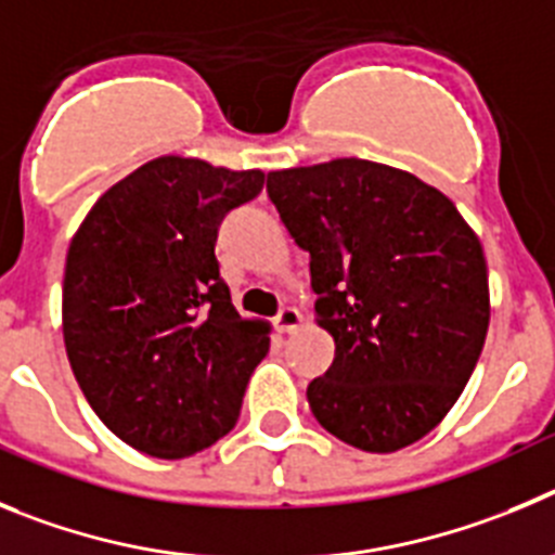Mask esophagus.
Here are the masks:
<instances>
[{"label":"esophagus","mask_w":555,"mask_h":555,"mask_svg":"<svg viewBox=\"0 0 555 555\" xmlns=\"http://www.w3.org/2000/svg\"><path fill=\"white\" fill-rule=\"evenodd\" d=\"M273 323H276L279 332L289 334V332H296V328L301 326L304 314L298 312L296 307H284V309H279V314H276V318H273Z\"/></svg>","instance_id":"esophagus-1"}]
</instances>
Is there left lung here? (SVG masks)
<instances>
[{
	"label": "left lung",
	"mask_w": 555,
	"mask_h": 555,
	"mask_svg": "<svg viewBox=\"0 0 555 555\" xmlns=\"http://www.w3.org/2000/svg\"><path fill=\"white\" fill-rule=\"evenodd\" d=\"M268 196L309 251L334 362L307 387L328 434L392 453L442 423L489 326L487 259L446 193L401 168L343 157L268 173Z\"/></svg>",
	"instance_id": "left-lung-1"
}]
</instances>
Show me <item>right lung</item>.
I'll return each instance as SVG.
<instances>
[{"label": "right lung", "instance_id": "add662e5", "mask_svg": "<svg viewBox=\"0 0 555 555\" xmlns=\"http://www.w3.org/2000/svg\"><path fill=\"white\" fill-rule=\"evenodd\" d=\"M266 173L149 159L91 207L63 276V339L82 396L134 451L184 459L227 437L266 321L241 318L216 259L218 227Z\"/></svg>", "mask_w": 555, "mask_h": 555}]
</instances>
